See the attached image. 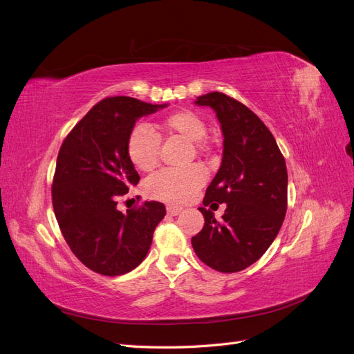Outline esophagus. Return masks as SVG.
Returning <instances> with one entry per match:
<instances>
[{
    "label": "esophagus",
    "instance_id": "esophagus-1",
    "mask_svg": "<svg viewBox=\"0 0 354 354\" xmlns=\"http://www.w3.org/2000/svg\"><path fill=\"white\" fill-rule=\"evenodd\" d=\"M181 207H177V205H167V212L169 214V216H177V214L181 212Z\"/></svg>",
    "mask_w": 354,
    "mask_h": 354
}]
</instances>
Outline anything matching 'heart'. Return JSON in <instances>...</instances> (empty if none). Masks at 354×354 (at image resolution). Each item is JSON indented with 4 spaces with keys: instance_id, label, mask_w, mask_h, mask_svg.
Segmentation results:
<instances>
[{
    "instance_id": "b5f03b06",
    "label": "heart",
    "mask_w": 354,
    "mask_h": 354,
    "mask_svg": "<svg viewBox=\"0 0 354 354\" xmlns=\"http://www.w3.org/2000/svg\"><path fill=\"white\" fill-rule=\"evenodd\" d=\"M159 131L168 137H180L190 142L194 151H205L207 124L194 111H176L158 124ZM127 155L138 171H152L159 164V138L143 127H136L127 138ZM205 183L203 171L192 165L183 169H164L146 181L145 190L149 198L169 203H183L192 199L196 190Z\"/></svg>"
}]
</instances>
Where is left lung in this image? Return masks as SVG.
<instances>
[{
    "mask_svg": "<svg viewBox=\"0 0 354 354\" xmlns=\"http://www.w3.org/2000/svg\"><path fill=\"white\" fill-rule=\"evenodd\" d=\"M195 103L214 109L224 137L221 165L203 205L226 203V211L218 221L212 211L199 208L205 223L192 246L211 269L241 272L269 250L281 230L288 203L285 158L269 128L241 102L214 91Z\"/></svg>",
    "mask_w": 354,
    "mask_h": 354,
    "instance_id": "obj_1",
    "label": "left lung"
}]
</instances>
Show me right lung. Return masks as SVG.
Returning a JSON list of instances; mask_svg holds the SVG:
<instances>
[{
    "mask_svg": "<svg viewBox=\"0 0 354 354\" xmlns=\"http://www.w3.org/2000/svg\"><path fill=\"white\" fill-rule=\"evenodd\" d=\"M167 104L127 95L106 97L72 128L57 155L51 198L63 238L75 257L104 276L131 272L147 255L160 202H145L125 214L118 198L140 180L127 155V138L136 121Z\"/></svg>",
    "mask_w": 354,
    "mask_h": 354,
    "instance_id": "1",
    "label": "right lung"
}]
</instances>
